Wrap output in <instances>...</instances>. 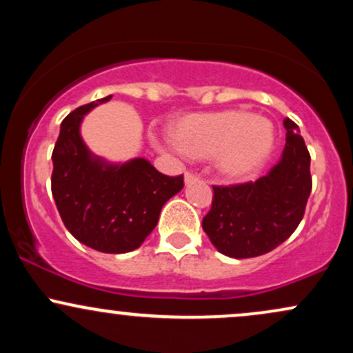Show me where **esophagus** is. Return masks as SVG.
Here are the masks:
<instances>
[{
  "label": "esophagus",
  "instance_id": "esophagus-1",
  "mask_svg": "<svg viewBox=\"0 0 353 353\" xmlns=\"http://www.w3.org/2000/svg\"><path fill=\"white\" fill-rule=\"evenodd\" d=\"M196 181H199V177L196 176V174H192V172H185V176H184V182L185 184H192V182H196Z\"/></svg>",
  "mask_w": 353,
  "mask_h": 353
}]
</instances>
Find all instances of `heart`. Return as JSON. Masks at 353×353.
<instances>
[{
    "mask_svg": "<svg viewBox=\"0 0 353 353\" xmlns=\"http://www.w3.org/2000/svg\"><path fill=\"white\" fill-rule=\"evenodd\" d=\"M275 141L274 124L244 109H225L181 117L174 136L159 148L185 157L212 156L214 168L228 179H245L265 163Z\"/></svg>",
    "mask_w": 353,
    "mask_h": 353,
    "instance_id": "obj_1",
    "label": "heart"
}]
</instances>
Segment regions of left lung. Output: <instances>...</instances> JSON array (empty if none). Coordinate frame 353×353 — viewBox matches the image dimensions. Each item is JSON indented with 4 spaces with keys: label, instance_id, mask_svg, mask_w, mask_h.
I'll use <instances>...</instances> for the list:
<instances>
[{
    "label": "left lung",
    "instance_id": "1",
    "mask_svg": "<svg viewBox=\"0 0 353 353\" xmlns=\"http://www.w3.org/2000/svg\"><path fill=\"white\" fill-rule=\"evenodd\" d=\"M285 148L265 176L247 184L214 185L202 229L221 254L249 259L281 245L301 224L312 190L310 154L299 125L283 121Z\"/></svg>",
    "mask_w": 353,
    "mask_h": 353
}]
</instances>
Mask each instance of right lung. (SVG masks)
<instances>
[{
  "instance_id": "obj_1",
  "label": "right lung",
  "mask_w": 353,
  "mask_h": 353,
  "mask_svg": "<svg viewBox=\"0 0 353 353\" xmlns=\"http://www.w3.org/2000/svg\"><path fill=\"white\" fill-rule=\"evenodd\" d=\"M109 99L92 101L64 117L51 157V190L64 225L81 244L125 254L152 232L161 209L184 188V179L164 176L144 157L109 163L89 151L81 124Z\"/></svg>"
}]
</instances>
